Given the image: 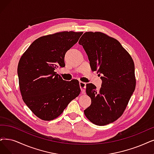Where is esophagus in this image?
Here are the masks:
<instances>
[{
	"label": "esophagus",
	"mask_w": 154,
	"mask_h": 154,
	"mask_svg": "<svg viewBox=\"0 0 154 154\" xmlns=\"http://www.w3.org/2000/svg\"><path fill=\"white\" fill-rule=\"evenodd\" d=\"M79 87H80L82 94H85V90H86V83L82 82H79Z\"/></svg>",
	"instance_id": "34e87169"
}]
</instances>
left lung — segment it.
<instances>
[{
	"mask_svg": "<svg viewBox=\"0 0 154 154\" xmlns=\"http://www.w3.org/2000/svg\"><path fill=\"white\" fill-rule=\"evenodd\" d=\"M78 43L92 71L102 76L98 91L94 84H87L91 103L85 115L96 125L110 124L123 114L136 87L133 59L118 40L101 32H85Z\"/></svg>",
	"mask_w": 154,
	"mask_h": 154,
	"instance_id": "8db88e82",
	"label": "left lung"
}]
</instances>
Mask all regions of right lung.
Here are the masks:
<instances>
[{
  "mask_svg": "<svg viewBox=\"0 0 154 154\" xmlns=\"http://www.w3.org/2000/svg\"><path fill=\"white\" fill-rule=\"evenodd\" d=\"M82 34L63 32L41 36L30 45L19 61L17 75L23 100L42 120L57 118L80 94L77 79L63 80L55 70L65 66L66 52Z\"/></svg>",
  "mask_w": 154,
  "mask_h": 154,
  "instance_id": "add662e5",
  "label": "right lung"
}]
</instances>
